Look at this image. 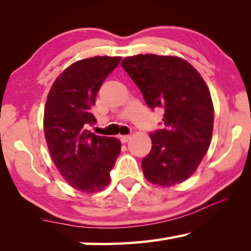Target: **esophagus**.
I'll return each mask as SVG.
<instances>
[{
    "instance_id": "obj_1",
    "label": "esophagus",
    "mask_w": 251,
    "mask_h": 251,
    "mask_svg": "<svg viewBox=\"0 0 251 251\" xmlns=\"http://www.w3.org/2000/svg\"><path fill=\"white\" fill-rule=\"evenodd\" d=\"M119 138L122 143H126L130 139V135H120Z\"/></svg>"
}]
</instances>
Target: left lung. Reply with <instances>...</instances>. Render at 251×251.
I'll return each mask as SVG.
<instances>
[{
	"label": "left lung",
	"instance_id": "1",
	"mask_svg": "<svg viewBox=\"0 0 251 251\" xmlns=\"http://www.w3.org/2000/svg\"><path fill=\"white\" fill-rule=\"evenodd\" d=\"M121 66L151 109L162 108V129L151 132L152 150L142 160L146 179L171 186L190 178L207 153L214 128L208 87L186 60L157 54L125 58Z\"/></svg>",
	"mask_w": 251,
	"mask_h": 251
}]
</instances>
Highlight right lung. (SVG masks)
I'll use <instances>...</instances> for the list:
<instances>
[{
	"label": "right lung",
	"mask_w": 251,
	"mask_h": 251,
	"mask_svg": "<svg viewBox=\"0 0 251 251\" xmlns=\"http://www.w3.org/2000/svg\"><path fill=\"white\" fill-rule=\"evenodd\" d=\"M121 57H92L66 68L48 95L44 135L57 169L78 191L94 193L111 181L121 143L115 137L98 136L89 126L96 123L92 107L105 78Z\"/></svg>",
	"instance_id": "1"
}]
</instances>
